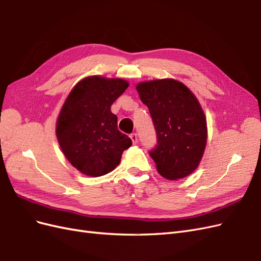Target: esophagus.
<instances>
[{
  "instance_id": "34e87169",
  "label": "esophagus",
  "mask_w": 261,
  "mask_h": 261,
  "mask_svg": "<svg viewBox=\"0 0 261 261\" xmlns=\"http://www.w3.org/2000/svg\"><path fill=\"white\" fill-rule=\"evenodd\" d=\"M129 137H130V139H132V141H133V144H134V145H136V144H137V141H138V139H137V134L133 133V134H130Z\"/></svg>"
}]
</instances>
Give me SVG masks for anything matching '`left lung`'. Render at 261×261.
Returning <instances> with one entry per match:
<instances>
[{
    "label": "left lung",
    "mask_w": 261,
    "mask_h": 261,
    "mask_svg": "<svg viewBox=\"0 0 261 261\" xmlns=\"http://www.w3.org/2000/svg\"><path fill=\"white\" fill-rule=\"evenodd\" d=\"M139 98L149 109L158 144L149 152L164 178H184L198 168L206 149V115L189 88L173 78L139 83Z\"/></svg>",
    "instance_id": "1"
}]
</instances>
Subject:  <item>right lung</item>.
Returning <instances> with one entry per match:
<instances>
[{"instance_id":"obj_1","label":"right lung","mask_w":261,"mask_h":261,"mask_svg":"<svg viewBox=\"0 0 261 261\" xmlns=\"http://www.w3.org/2000/svg\"><path fill=\"white\" fill-rule=\"evenodd\" d=\"M128 86L122 78L88 76L65 99L55 133L66 159L83 174L98 177L113 171L132 146L111 112L113 102Z\"/></svg>"}]
</instances>
